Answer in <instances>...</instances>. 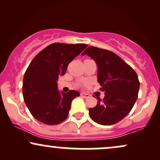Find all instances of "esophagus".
<instances>
[{"mask_svg": "<svg viewBox=\"0 0 160 160\" xmlns=\"http://www.w3.org/2000/svg\"><path fill=\"white\" fill-rule=\"evenodd\" d=\"M80 96H81L82 98H89V94H86V93H83V92L80 93Z\"/></svg>", "mask_w": 160, "mask_h": 160, "instance_id": "34e87169", "label": "esophagus"}]
</instances>
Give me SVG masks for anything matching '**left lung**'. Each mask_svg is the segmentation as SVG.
Here are the masks:
<instances>
[{"label": "left lung", "instance_id": "8db88e82", "mask_svg": "<svg viewBox=\"0 0 160 160\" xmlns=\"http://www.w3.org/2000/svg\"><path fill=\"white\" fill-rule=\"evenodd\" d=\"M87 55L98 66V82L104 92V98L89 114L97 123L110 126L120 122L132 109L138 95L139 82L134 70L111 51L89 47L82 55Z\"/></svg>", "mask_w": 160, "mask_h": 160}]
</instances>
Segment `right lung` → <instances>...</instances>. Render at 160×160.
I'll return each mask as SVG.
<instances>
[{"mask_svg":"<svg viewBox=\"0 0 160 160\" xmlns=\"http://www.w3.org/2000/svg\"><path fill=\"white\" fill-rule=\"evenodd\" d=\"M87 46L52 43L31 62L24 75L22 93L29 111L36 120L47 125H56L67 118L72 100L80 93L75 90L60 92L57 80Z\"/></svg>","mask_w":160,"mask_h":160,"instance_id":"right-lung-1","label":"right lung"}]
</instances>
